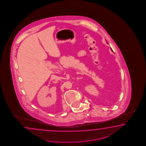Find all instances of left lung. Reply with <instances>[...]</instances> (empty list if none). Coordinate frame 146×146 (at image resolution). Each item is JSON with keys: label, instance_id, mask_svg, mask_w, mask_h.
I'll return each mask as SVG.
<instances>
[{"label": "left lung", "instance_id": "left-lung-1", "mask_svg": "<svg viewBox=\"0 0 146 146\" xmlns=\"http://www.w3.org/2000/svg\"><path fill=\"white\" fill-rule=\"evenodd\" d=\"M111 50H112V49H111Z\"/></svg>", "mask_w": 146, "mask_h": 146}]
</instances>
